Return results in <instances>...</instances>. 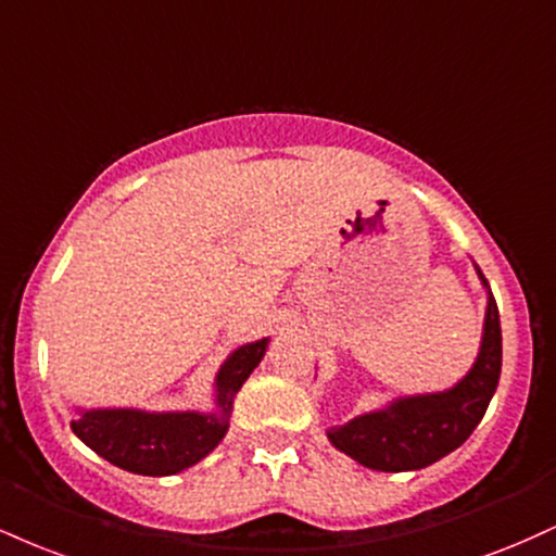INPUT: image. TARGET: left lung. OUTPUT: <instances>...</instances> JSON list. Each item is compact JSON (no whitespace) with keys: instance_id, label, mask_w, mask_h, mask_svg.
Returning a JSON list of instances; mask_svg holds the SVG:
<instances>
[{"instance_id":"1","label":"left lung","mask_w":556,"mask_h":556,"mask_svg":"<svg viewBox=\"0 0 556 556\" xmlns=\"http://www.w3.org/2000/svg\"><path fill=\"white\" fill-rule=\"evenodd\" d=\"M477 274L490 290L484 274ZM503 370V331L492 292L486 300L479 357L464 380L440 393L396 399L380 412L331 427L333 447L376 471H414L434 464L469 440L490 406Z\"/></svg>"}]
</instances>
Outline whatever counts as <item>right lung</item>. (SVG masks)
<instances>
[{"label":"right lung","mask_w":556,"mask_h":556,"mask_svg":"<svg viewBox=\"0 0 556 556\" xmlns=\"http://www.w3.org/2000/svg\"><path fill=\"white\" fill-rule=\"evenodd\" d=\"M269 339L238 346L219 367L217 412H139L90 409L72 419L87 447L118 469L142 477H170L199 464L230 427L232 399L264 357Z\"/></svg>","instance_id":"1"}]
</instances>
